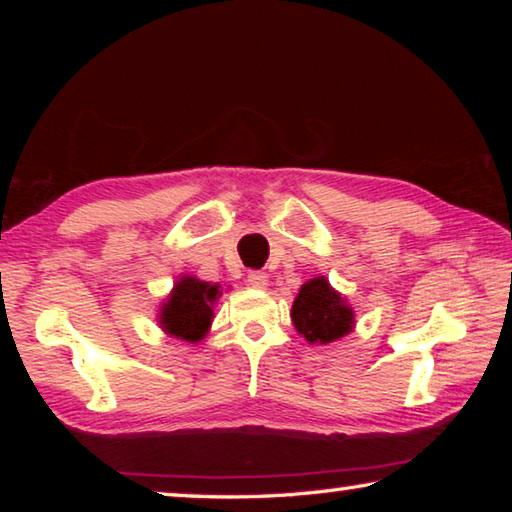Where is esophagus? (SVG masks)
<instances>
[{
	"label": "esophagus",
	"mask_w": 512,
	"mask_h": 512,
	"mask_svg": "<svg viewBox=\"0 0 512 512\" xmlns=\"http://www.w3.org/2000/svg\"><path fill=\"white\" fill-rule=\"evenodd\" d=\"M248 284L253 289H266L268 287V275L262 271H250L248 273Z\"/></svg>",
	"instance_id": "obj_1"
}]
</instances>
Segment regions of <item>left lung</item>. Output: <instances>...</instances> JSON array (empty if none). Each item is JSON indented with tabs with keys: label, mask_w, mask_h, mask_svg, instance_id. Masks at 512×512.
I'll list each match as a JSON object with an SVG mask.
<instances>
[{
	"label": "left lung",
	"mask_w": 512,
	"mask_h": 512,
	"mask_svg": "<svg viewBox=\"0 0 512 512\" xmlns=\"http://www.w3.org/2000/svg\"><path fill=\"white\" fill-rule=\"evenodd\" d=\"M293 327L309 345L341 341L354 329V309L341 291H336L325 275L311 277L300 287L291 307Z\"/></svg>",
	"instance_id": "1"
}]
</instances>
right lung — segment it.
<instances>
[{"label":"right lung","mask_w":512,"mask_h":512,"mask_svg":"<svg viewBox=\"0 0 512 512\" xmlns=\"http://www.w3.org/2000/svg\"><path fill=\"white\" fill-rule=\"evenodd\" d=\"M221 296L223 289L219 282L212 284L183 273L173 282L169 296L160 302L158 325L171 339L201 343L210 332L214 305Z\"/></svg>","instance_id":"obj_1"}]
</instances>
